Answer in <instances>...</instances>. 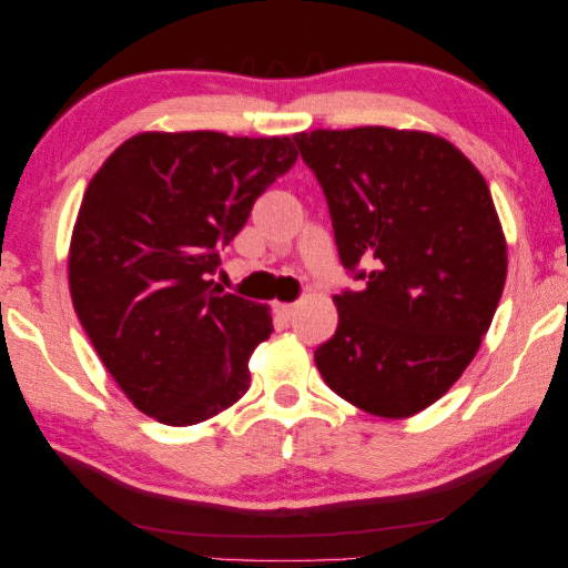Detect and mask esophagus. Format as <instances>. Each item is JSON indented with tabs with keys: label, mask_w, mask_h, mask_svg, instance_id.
<instances>
[{
	"label": "esophagus",
	"mask_w": 568,
	"mask_h": 568,
	"mask_svg": "<svg viewBox=\"0 0 568 568\" xmlns=\"http://www.w3.org/2000/svg\"><path fill=\"white\" fill-rule=\"evenodd\" d=\"M296 312V304H276V314H278V317H284V320H290L292 317V314Z\"/></svg>",
	"instance_id": "1"
}]
</instances>
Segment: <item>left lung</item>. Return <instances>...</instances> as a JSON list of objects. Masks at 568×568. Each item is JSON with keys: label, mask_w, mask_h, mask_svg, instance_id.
<instances>
[{"label": "left lung", "mask_w": 568, "mask_h": 568, "mask_svg": "<svg viewBox=\"0 0 568 568\" xmlns=\"http://www.w3.org/2000/svg\"><path fill=\"white\" fill-rule=\"evenodd\" d=\"M294 143L327 199L339 262L362 282L334 296L337 332L314 352L322 379L369 415L420 413L476 357L504 294L488 183L420 130H314Z\"/></svg>", "instance_id": "8db88e82"}]
</instances>
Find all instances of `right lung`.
Instances as JSON below:
<instances>
[{"instance_id":"1","label":"right lung","mask_w":568,"mask_h":568,"mask_svg":"<svg viewBox=\"0 0 568 568\" xmlns=\"http://www.w3.org/2000/svg\"><path fill=\"white\" fill-rule=\"evenodd\" d=\"M294 163L290 138L141 133L92 175L70 244L72 306L120 389L158 423H203L248 389L272 314L211 274Z\"/></svg>"}]
</instances>
